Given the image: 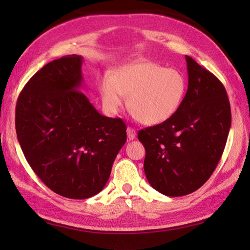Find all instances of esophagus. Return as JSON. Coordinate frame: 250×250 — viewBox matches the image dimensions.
Returning <instances> with one entry per match:
<instances>
[{
  "label": "esophagus",
  "instance_id": "1",
  "mask_svg": "<svg viewBox=\"0 0 250 250\" xmlns=\"http://www.w3.org/2000/svg\"><path fill=\"white\" fill-rule=\"evenodd\" d=\"M126 134H128V139L130 141L134 140L136 137V132L133 128H131V126H128V129H126Z\"/></svg>",
  "mask_w": 250,
  "mask_h": 250
}]
</instances>
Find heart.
I'll return each instance as SVG.
<instances>
[{"mask_svg":"<svg viewBox=\"0 0 250 250\" xmlns=\"http://www.w3.org/2000/svg\"><path fill=\"white\" fill-rule=\"evenodd\" d=\"M105 108L116 114L128 98V109L142 124L160 125L171 119L182 106L187 81L182 72L151 61L121 66L100 86Z\"/></svg>","mask_w":250,"mask_h":250,"instance_id":"heart-1","label":"heart"}]
</instances>
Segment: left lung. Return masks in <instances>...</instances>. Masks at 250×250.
<instances>
[{"mask_svg":"<svg viewBox=\"0 0 250 250\" xmlns=\"http://www.w3.org/2000/svg\"><path fill=\"white\" fill-rule=\"evenodd\" d=\"M188 90L178 111L160 125L139 131L145 147L144 171L152 188L182 196L202 187L218 164L231 126L224 84L186 56Z\"/></svg>","mask_w":250,"mask_h":250,"instance_id":"8db88e82","label":"left lung"}]
</instances>
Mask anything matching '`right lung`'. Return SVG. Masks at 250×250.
Wrapping results in <instances>:
<instances>
[{"label":"right lung","instance_id":"add662e5","mask_svg":"<svg viewBox=\"0 0 250 250\" xmlns=\"http://www.w3.org/2000/svg\"><path fill=\"white\" fill-rule=\"evenodd\" d=\"M83 58L49 62L25 83L16 105V133L34 173L68 199L99 193L126 141L120 118L101 115L79 88Z\"/></svg>","mask_w":250,"mask_h":250}]
</instances>
